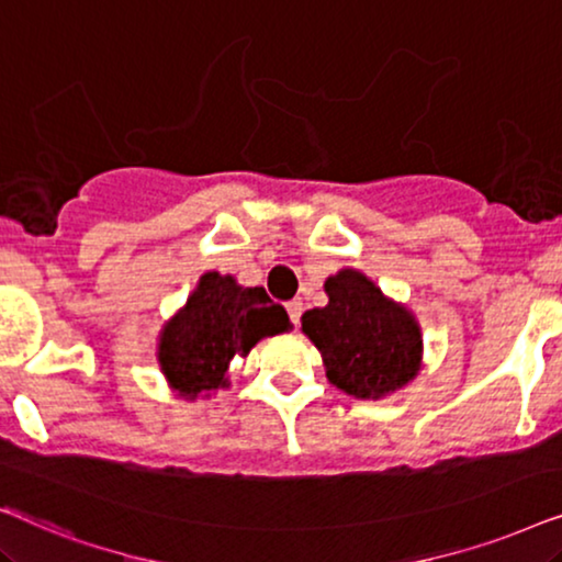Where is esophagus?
I'll list each match as a JSON object with an SVG mask.
<instances>
[{
    "label": "esophagus",
    "instance_id": "obj_1",
    "mask_svg": "<svg viewBox=\"0 0 562 562\" xmlns=\"http://www.w3.org/2000/svg\"><path fill=\"white\" fill-rule=\"evenodd\" d=\"M286 312H289V319L294 322V325H299V317H302V302L299 299H294V302L286 304Z\"/></svg>",
    "mask_w": 562,
    "mask_h": 562
}]
</instances>
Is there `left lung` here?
Masks as SVG:
<instances>
[{"instance_id":"obj_1","label":"left lung","mask_w":562,"mask_h":562,"mask_svg":"<svg viewBox=\"0 0 562 562\" xmlns=\"http://www.w3.org/2000/svg\"><path fill=\"white\" fill-rule=\"evenodd\" d=\"M327 304L302 314V333L322 352L327 381L356 398H383L417 379L422 327L358 268L325 281Z\"/></svg>"}]
</instances>
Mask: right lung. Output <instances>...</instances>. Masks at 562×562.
<instances>
[{"mask_svg":"<svg viewBox=\"0 0 562 562\" xmlns=\"http://www.w3.org/2000/svg\"><path fill=\"white\" fill-rule=\"evenodd\" d=\"M291 322L266 289L240 286L235 276L206 271L187 304L158 335V366L176 396L196 402L229 389V363L263 337L289 333Z\"/></svg>","mask_w":562,"mask_h":562,"instance_id":"obj_1","label":"right lung"}]
</instances>
